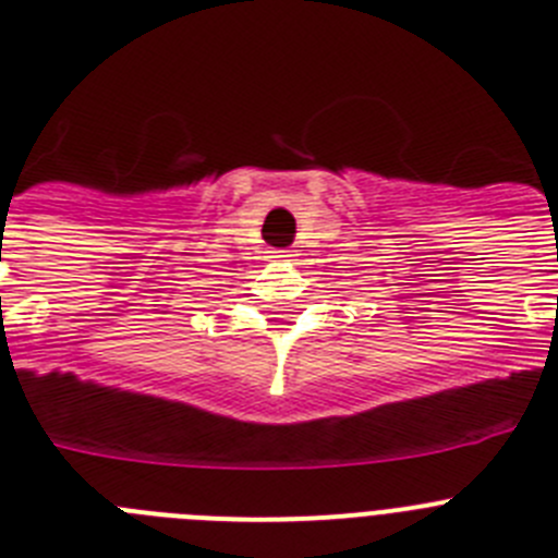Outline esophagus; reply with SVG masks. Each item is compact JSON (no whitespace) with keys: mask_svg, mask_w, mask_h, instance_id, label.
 Returning a JSON list of instances; mask_svg holds the SVG:
<instances>
[{"mask_svg":"<svg viewBox=\"0 0 558 558\" xmlns=\"http://www.w3.org/2000/svg\"><path fill=\"white\" fill-rule=\"evenodd\" d=\"M270 254H274V259H290V251L288 248H279V251H270Z\"/></svg>","mask_w":558,"mask_h":558,"instance_id":"34e87169","label":"esophagus"}]
</instances>
